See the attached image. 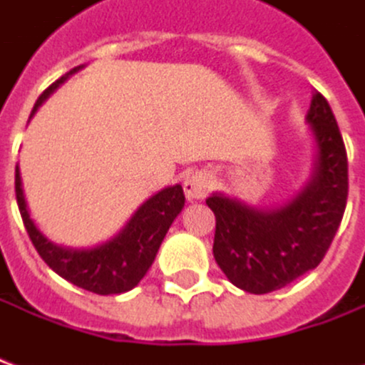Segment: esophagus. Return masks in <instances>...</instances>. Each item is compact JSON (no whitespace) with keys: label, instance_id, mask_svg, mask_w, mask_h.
<instances>
[{"label":"esophagus","instance_id":"obj_1","mask_svg":"<svg viewBox=\"0 0 365 365\" xmlns=\"http://www.w3.org/2000/svg\"><path fill=\"white\" fill-rule=\"evenodd\" d=\"M211 175L207 172H195L191 174L185 182H183V191L190 201H197V199H205L211 191Z\"/></svg>","mask_w":365,"mask_h":365}]
</instances>
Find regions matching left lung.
<instances>
[{"instance_id":"8db88e82","label":"left lung","mask_w":365,"mask_h":365,"mask_svg":"<svg viewBox=\"0 0 365 365\" xmlns=\"http://www.w3.org/2000/svg\"><path fill=\"white\" fill-rule=\"evenodd\" d=\"M307 123L317 143L313 174L295 197L277 209L246 205L213 193L217 221L213 254L230 283L248 293L282 289L314 269L336 235L348 199V158L329 101L314 91Z\"/></svg>"}]
</instances>
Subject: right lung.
Masks as SVG:
<instances>
[{
	"label": "right lung",
	"instance_id": "add662e5",
	"mask_svg": "<svg viewBox=\"0 0 365 365\" xmlns=\"http://www.w3.org/2000/svg\"><path fill=\"white\" fill-rule=\"evenodd\" d=\"M82 68L78 66L70 70L68 74L48 86L38 96L31 115H35L38 105H43L52 91ZM15 195L29 238L35 245L36 252L41 254V258L46 262V266L66 282L97 295H119L138 285L156 258L168 229L172 227L175 217L182 213L185 203L182 185L166 187L152 195L148 201H144L130 217V221L111 240L96 248H70L52 242L36 229L35 221L29 215L19 166H15Z\"/></svg>",
	"mask_w": 365,
	"mask_h": 365
}]
</instances>
